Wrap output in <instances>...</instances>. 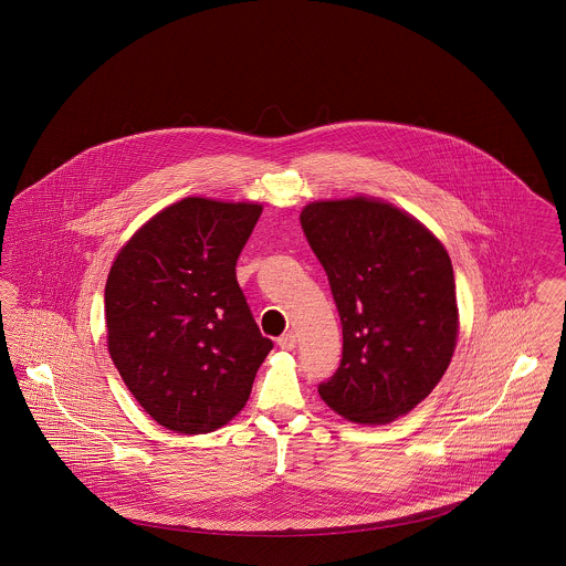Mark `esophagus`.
I'll list each match as a JSON object with an SVG mask.
<instances>
[{
    "instance_id": "34e87169",
    "label": "esophagus",
    "mask_w": 566,
    "mask_h": 566,
    "mask_svg": "<svg viewBox=\"0 0 566 566\" xmlns=\"http://www.w3.org/2000/svg\"><path fill=\"white\" fill-rule=\"evenodd\" d=\"M277 346L282 348V350H295L296 348V335L293 331H289V333H284L280 339H277Z\"/></svg>"
}]
</instances>
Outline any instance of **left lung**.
I'll use <instances>...</instances> for the list:
<instances>
[{"mask_svg":"<svg viewBox=\"0 0 566 566\" xmlns=\"http://www.w3.org/2000/svg\"><path fill=\"white\" fill-rule=\"evenodd\" d=\"M301 227L344 333L342 363L318 392L350 422L388 424L424 401L452 360V261L422 222L377 199L307 203Z\"/></svg>","mask_w":566,"mask_h":566,"instance_id":"left-lung-1","label":"left lung"}]
</instances>
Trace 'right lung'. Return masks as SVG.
<instances>
[{
	"label": "right lung",
	"instance_id": "1",
	"mask_svg": "<svg viewBox=\"0 0 566 566\" xmlns=\"http://www.w3.org/2000/svg\"><path fill=\"white\" fill-rule=\"evenodd\" d=\"M263 206L187 197L123 245L106 282L108 350L137 403L169 431L233 420L273 344L235 277Z\"/></svg>",
	"mask_w": 566,
	"mask_h": 566
}]
</instances>
